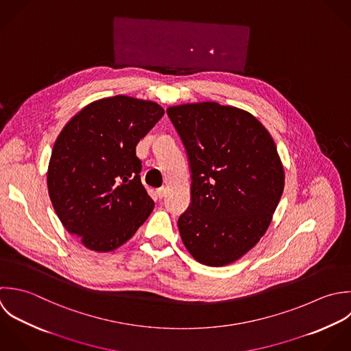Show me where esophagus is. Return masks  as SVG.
<instances>
[{"mask_svg":"<svg viewBox=\"0 0 351 351\" xmlns=\"http://www.w3.org/2000/svg\"><path fill=\"white\" fill-rule=\"evenodd\" d=\"M156 194H157L158 198H164L165 194H167V189L165 187H160V189L156 190Z\"/></svg>","mask_w":351,"mask_h":351,"instance_id":"34e87169","label":"esophagus"}]
</instances>
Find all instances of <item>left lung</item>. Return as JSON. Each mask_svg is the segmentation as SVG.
Wrapping results in <instances>:
<instances>
[{
    "mask_svg": "<svg viewBox=\"0 0 351 351\" xmlns=\"http://www.w3.org/2000/svg\"><path fill=\"white\" fill-rule=\"evenodd\" d=\"M191 171V204L178 227L189 253L208 267L239 260L268 230L285 169L265 127L217 102L171 106Z\"/></svg>",
    "mask_w": 351,
    "mask_h": 351,
    "instance_id": "obj_1",
    "label": "left lung"
}]
</instances>
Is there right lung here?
Masks as SVG:
<instances>
[{
    "mask_svg": "<svg viewBox=\"0 0 351 351\" xmlns=\"http://www.w3.org/2000/svg\"><path fill=\"white\" fill-rule=\"evenodd\" d=\"M162 116L156 102L114 95L84 106L57 136L49 197L64 228L87 249L120 247L152 213L135 149Z\"/></svg>",
    "mask_w": 351,
    "mask_h": 351,
    "instance_id": "1",
    "label": "right lung"
}]
</instances>
